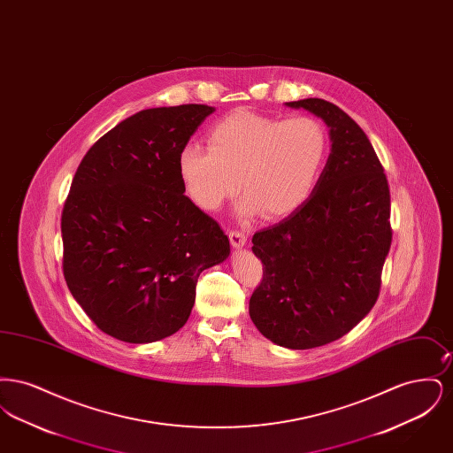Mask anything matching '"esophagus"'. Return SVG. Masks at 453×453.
I'll use <instances>...</instances> for the list:
<instances>
[{
    "mask_svg": "<svg viewBox=\"0 0 453 453\" xmlns=\"http://www.w3.org/2000/svg\"><path fill=\"white\" fill-rule=\"evenodd\" d=\"M229 239H231L233 248L241 250V248H244V246H246L248 236H246L242 231H231V233H229Z\"/></svg>",
    "mask_w": 453,
    "mask_h": 453,
    "instance_id": "34e87169",
    "label": "esophagus"
}]
</instances>
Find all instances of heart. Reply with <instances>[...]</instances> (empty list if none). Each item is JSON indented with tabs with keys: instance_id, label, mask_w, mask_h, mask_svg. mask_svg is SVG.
<instances>
[{
	"instance_id": "obj_1",
	"label": "heart",
	"mask_w": 453,
	"mask_h": 453,
	"mask_svg": "<svg viewBox=\"0 0 453 453\" xmlns=\"http://www.w3.org/2000/svg\"><path fill=\"white\" fill-rule=\"evenodd\" d=\"M209 150L187 144L178 173L188 196L207 212L219 211L241 188L237 214L290 216L314 192L329 152L323 122L314 117H268L236 110L207 135Z\"/></svg>"
}]
</instances>
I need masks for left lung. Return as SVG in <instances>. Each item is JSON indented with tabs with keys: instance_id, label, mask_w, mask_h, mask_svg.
Returning a JSON list of instances; mask_svg holds the SVG:
<instances>
[{
	"instance_id": "8db88e82",
	"label": "left lung",
	"mask_w": 453,
	"mask_h": 453,
	"mask_svg": "<svg viewBox=\"0 0 453 453\" xmlns=\"http://www.w3.org/2000/svg\"><path fill=\"white\" fill-rule=\"evenodd\" d=\"M329 127L331 152L309 200L253 236L263 280L250 316L275 345L309 349L345 336L379 297L388 257L390 194L365 132L321 98L285 104Z\"/></svg>"
}]
</instances>
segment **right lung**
Wrapping results in <instances>:
<instances>
[{
	"mask_svg": "<svg viewBox=\"0 0 453 453\" xmlns=\"http://www.w3.org/2000/svg\"><path fill=\"white\" fill-rule=\"evenodd\" d=\"M148 108L83 157L61 219L65 279L104 333L152 343L190 318L198 275L229 258V237L185 195L178 154L214 113Z\"/></svg>",
	"mask_w": 453,
	"mask_h": 453,
	"instance_id": "add662e5",
	"label": "right lung"
}]
</instances>
